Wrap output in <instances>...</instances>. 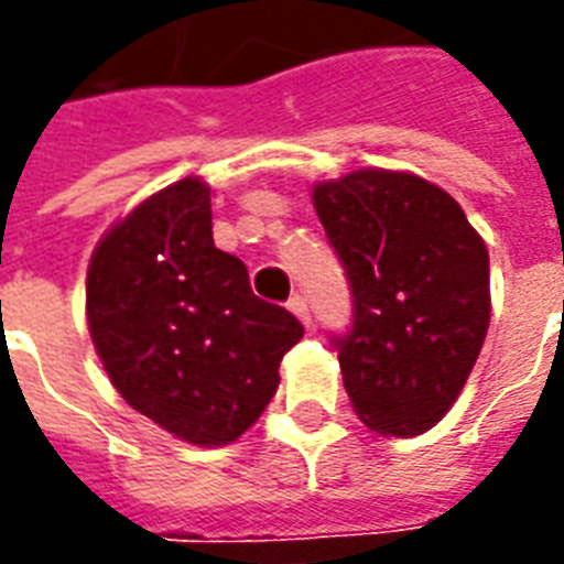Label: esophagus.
<instances>
[{
	"mask_svg": "<svg viewBox=\"0 0 564 564\" xmlns=\"http://www.w3.org/2000/svg\"><path fill=\"white\" fill-rule=\"evenodd\" d=\"M286 307H290V311H293V314L307 325V328L314 325V319H311V307H307V299H304V295H293V299L286 302Z\"/></svg>",
	"mask_w": 564,
	"mask_h": 564,
	"instance_id": "esophagus-1",
	"label": "esophagus"
}]
</instances>
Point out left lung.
<instances>
[{
  "instance_id": "8db88e82",
  "label": "left lung",
  "mask_w": 564,
  "mask_h": 564,
  "mask_svg": "<svg viewBox=\"0 0 564 564\" xmlns=\"http://www.w3.org/2000/svg\"><path fill=\"white\" fill-rule=\"evenodd\" d=\"M349 283L352 319L332 335L358 419L415 436L452 410L490 325V260L445 191L358 170L314 191Z\"/></svg>"
}]
</instances>
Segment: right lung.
<instances>
[{
	"mask_svg": "<svg viewBox=\"0 0 564 564\" xmlns=\"http://www.w3.org/2000/svg\"><path fill=\"white\" fill-rule=\"evenodd\" d=\"M95 349L133 410L194 445H227L260 419L304 335L253 295L239 257L215 248L208 187L182 178L98 245L86 278Z\"/></svg>",
	"mask_w": 564,
	"mask_h": 564,
	"instance_id": "obj_1",
	"label": "right lung"
}]
</instances>
